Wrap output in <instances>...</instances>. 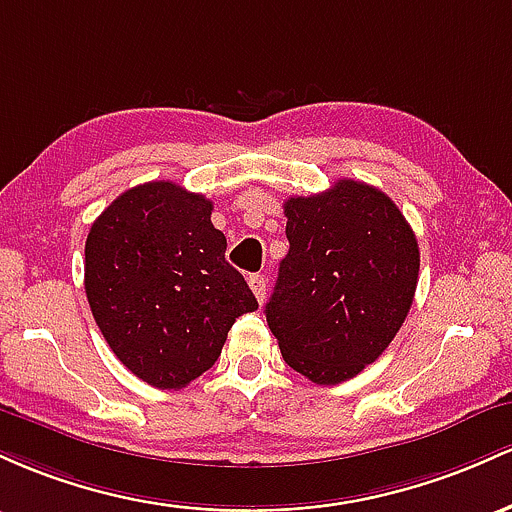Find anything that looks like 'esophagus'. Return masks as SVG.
Returning <instances> with one entry per match:
<instances>
[{"instance_id": "1", "label": "esophagus", "mask_w": 512, "mask_h": 512, "mask_svg": "<svg viewBox=\"0 0 512 512\" xmlns=\"http://www.w3.org/2000/svg\"><path fill=\"white\" fill-rule=\"evenodd\" d=\"M249 287H251V290H254V295H256L258 302L266 300V287H268L266 275H261V273L249 275Z\"/></svg>"}]
</instances>
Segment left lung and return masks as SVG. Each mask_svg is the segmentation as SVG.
Masks as SVG:
<instances>
[{
	"label": "left lung",
	"mask_w": 512,
	"mask_h": 512,
	"mask_svg": "<svg viewBox=\"0 0 512 512\" xmlns=\"http://www.w3.org/2000/svg\"><path fill=\"white\" fill-rule=\"evenodd\" d=\"M290 251L266 304L285 363L338 384L375 363L409 314L418 285L416 234L394 200L363 181L285 200Z\"/></svg>",
	"instance_id": "8db88e82"
}]
</instances>
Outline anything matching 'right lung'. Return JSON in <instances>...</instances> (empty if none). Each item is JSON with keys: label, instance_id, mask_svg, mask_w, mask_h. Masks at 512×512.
Instances as JSON below:
<instances>
[{"label": "right lung", "instance_id": "add662e5", "mask_svg": "<svg viewBox=\"0 0 512 512\" xmlns=\"http://www.w3.org/2000/svg\"><path fill=\"white\" fill-rule=\"evenodd\" d=\"M212 203L171 181L120 193L89 229L84 290L116 358L159 389H183L220 358L258 302L227 263Z\"/></svg>", "mask_w": 512, "mask_h": 512}]
</instances>
